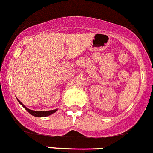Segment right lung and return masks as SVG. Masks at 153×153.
Wrapping results in <instances>:
<instances>
[{"mask_svg": "<svg viewBox=\"0 0 153 153\" xmlns=\"http://www.w3.org/2000/svg\"><path fill=\"white\" fill-rule=\"evenodd\" d=\"M17 100H18L19 103V104H21V105L22 106V107H24V108L25 109V110H27V111L28 112L30 115H32V116H36V117H46V116H50V115H52V113H56V112L58 110V109H56V110H48V111H34V110H30V109L27 108V107H26L25 106L24 104H23L22 103L19 101V99H17Z\"/></svg>", "mask_w": 153, "mask_h": 153, "instance_id": "right-lung-1", "label": "right lung"}]
</instances>
